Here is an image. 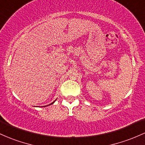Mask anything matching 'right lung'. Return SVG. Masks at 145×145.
Masks as SVG:
<instances>
[{
    "label": "right lung",
    "instance_id": "obj_1",
    "mask_svg": "<svg viewBox=\"0 0 145 145\" xmlns=\"http://www.w3.org/2000/svg\"><path fill=\"white\" fill-rule=\"evenodd\" d=\"M55 102V101H54ZM54 102H53V103H52L51 104H53V103H54ZM51 104H50V105H51Z\"/></svg>",
    "mask_w": 145,
    "mask_h": 145
}]
</instances>
